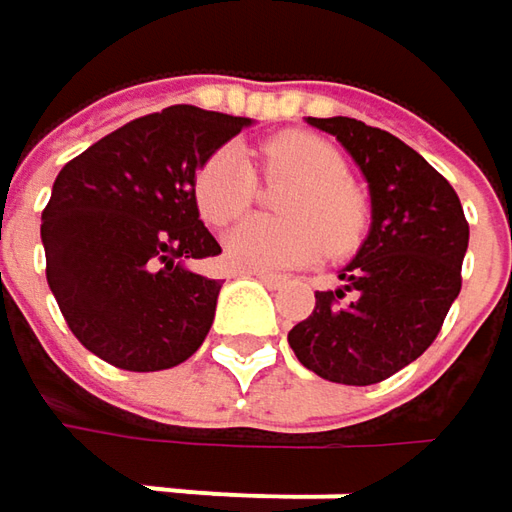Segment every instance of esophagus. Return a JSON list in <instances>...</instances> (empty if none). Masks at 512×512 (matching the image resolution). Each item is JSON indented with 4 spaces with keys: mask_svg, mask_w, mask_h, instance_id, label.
<instances>
[{
    "mask_svg": "<svg viewBox=\"0 0 512 512\" xmlns=\"http://www.w3.org/2000/svg\"><path fill=\"white\" fill-rule=\"evenodd\" d=\"M249 275L260 278L266 287H281V284H284V278H281V275H272V272H249Z\"/></svg>",
    "mask_w": 512,
    "mask_h": 512,
    "instance_id": "obj_1",
    "label": "esophagus"
}]
</instances>
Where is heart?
Returning <instances> with one entry per match:
<instances>
[{"label":"heart","mask_w":512,"mask_h":512,"mask_svg":"<svg viewBox=\"0 0 512 512\" xmlns=\"http://www.w3.org/2000/svg\"><path fill=\"white\" fill-rule=\"evenodd\" d=\"M269 183H290L278 195L287 219H249L225 240V260L243 272H272L356 252L367 231V198L350 183L341 151L305 130H284L260 145ZM198 216L210 228H228L249 213L257 198V174L240 148H219L192 177Z\"/></svg>","instance_id":"obj_1"}]
</instances>
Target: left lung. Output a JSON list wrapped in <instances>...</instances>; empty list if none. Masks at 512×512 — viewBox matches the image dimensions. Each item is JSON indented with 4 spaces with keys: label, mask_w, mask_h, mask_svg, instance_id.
Listing matches in <instances>:
<instances>
[{
    "label": "left lung",
    "mask_w": 512,
    "mask_h": 512,
    "mask_svg": "<svg viewBox=\"0 0 512 512\" xmlns=\"http://www.w3.org/2000/svg\"><path fill=\"white\" fill-rule=\"evenodd\" d=\"M370 183L373 225L344 287L317 290L287 335L296 358L341 385H376L421 356L460 296L468 222L454 186L397 136L356 118H308Z\"/></svg>",
    "instance_id": "left-lung-1"
}]
</instances>
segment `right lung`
Segmentation results:
<instances>
[{
    "instance_id": "obj_1",
    "label": "right lung",
    "mask_w": 512,
    "mask_h": 512,
    "mask_svg": "<svg viewBox=\"0 0 512 512\" xmlns=\"http://www.w3.org/2000/svg\"><path fill=\"white\" fill-rule=\"evenodd\" d=\"M249 118L168 106L73 156L52 183L41 240L47 281L76 341L136 373L192 356L216 314L219 278L183 260L222 255L198 219L192 177Z\"/></svg>"
}]
</instances>
